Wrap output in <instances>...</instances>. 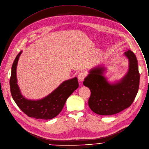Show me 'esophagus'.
I'll use <instances>...</instances> for the list:
<instances>
[{"mask_svg": "<svg viewBox=\"0 0 149 149\" xmlns=\"http://www.w3.org/2000/svg\"><path fill=\"white\" fill-rule=\"evenodd\" d=\"M86 77V74L84 72H81L78 75V79L79 81H83L85 77Z\"/></svg>", "mask_w": 149, "mask_h": 149, "instance_id": "obj_1", "label": "esophagus"}]
</instances>
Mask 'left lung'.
Returning a JSON list of instances; mask_svg holds the SVG:
<instances>
[{
  "instance_id": "obj_1",
  "label": "left lung",
  "mask_w": 149,
  "mask_h": 149,
  "mask_svg": "<svg viewBox=\"0 0 149 149\" xmlns=\"http://www.w3.org/2000/svg\"><path fill=\"white\" fill-rule=\"evenodd\" d=\"M124 55L129 62L128 70L120 79L109 82L104 75L107 69L103 65L93 68L85 78L83 84L91 91L88 106L94 113L100 115L118 113L130 107L136 98L140 82L137 59L130 50Z\"/></svg>"
}]
</instances>
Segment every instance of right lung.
Returning <instances> with one entry per match:
<instances>
[{
    "mask_svg": "<svg viewBox=\"0 0 149 149\" xmlns=\"http://www.w3.org/2000/svg\"><path fill=\"white\" fill-rule=\"evenodd\" d=\"M21 51L15 59L11 70L10 89L12 97L19 109L30 117L36 119H50L56 117L62 111L65 103L71 94L78 88L79 84L77 77L62 82L49 95L40 100L25 98L17 84V67Z\"/></svg>",
    "mask_w": 149,
    "mask_h": 149,
    "instance_id": "obj_1",
    "label": "right lung"
}]
</instances>
